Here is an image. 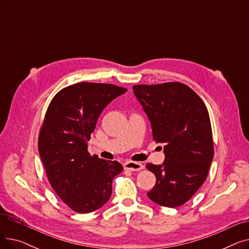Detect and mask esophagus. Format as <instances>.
Masks as SVG:
<instances>
[{
	"instance_id": "34e87169",
	"label": "esophagus",
	"mask_w": 249,
	"mask_h": 249,
	"mask_svg": "<svg viewBox=\"0 0 249 249\" xmlns=\"http://www.w3.org/2000/svg\"><path fill=\"white\" fill-rule=\"evenodd\" d=\"M124 168L128 169V171L131 172H137V171H141V169L144 168L142 163L137 162V161H126L124 163Z\"/></svg>"
}]
</instances>
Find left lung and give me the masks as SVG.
I'll return each mask as SVG.
<instances>
[{
  "instance_id": "1",
  "label": "left lung",
  "mask_w": 249,
  "mask_h": 249,
  "mask_svg": "<svg viewBox=\"0 0 249 249\" xmlns=\"http://www.w3.org/2000/svg\"><path fill=\"white\" fill-rule=\"evenodd\" d=\"M152 128L153 140L162 143V164L147 163L156 177L148 198L160 206L187 203L206 180L214 145L210 117L202 99L181 83L133 87Z\"/></svg>"
}]
</instances>
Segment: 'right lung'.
Listing matches in <instances>:
<instances>
[{
	"label": "right lung",
	"mask_w": 249,
	"mask_h": 249,
	"mask_svg": "<svg viewBox=\"0 0 249 249\" xmlns=\"http://www.w3.org/2000/svg\"><path fill=\"white\" fill-rule=\"evenodd\" d=\"M127 89L111 84L78 83L51 100L38 137L47 178L71 210L89 213L106 204L113 178L123 172L118 161L90 156L88 141L102 111Z\"/></svg>",
	"instance_id": "obj_1"
}]
</instances>
